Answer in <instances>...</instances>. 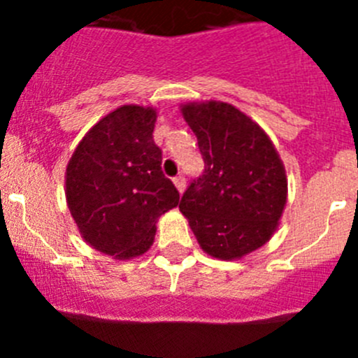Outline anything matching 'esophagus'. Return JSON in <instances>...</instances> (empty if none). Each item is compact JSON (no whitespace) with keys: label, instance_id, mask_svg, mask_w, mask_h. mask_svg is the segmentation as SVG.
I'll use <instances>...</instances> for the list:
<instances>
[{"label":"esophagus","instance_id":"34e87169","mask_svg":"<svg viewBox=\"0 0 358 358\" xmlns=\"http://www.w3.org/2000/svg\"><path fill=\"white\" fill-rule=\"evenodd\" d=\"M173 185H176V188L179 189V194H182L186 188V179L182 176H177L176 179H173Z\"/></svg>","mask_w":358,"mask_h":358}]
</instances>
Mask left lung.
<instances>
[{"instance_id":"obj_1","label":"left lung","mask_w":358,"mask_h":358,"mask_svg":"<svg viewBox=\"0 0 358 358\" xmlns=\"http://www.w3.org/2000/svg\"><path fill=\"white\" fill-rule=\"evenodd\" d=\"M197 136L204 172L182 194L202 251L236 260L271 240L287 204L285 166L264 129L226 102L181 107Z\"/></svg>"}]
</instances>
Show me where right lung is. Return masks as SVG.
Segmentation results:
<instances>
[{
    "instance_id": "1",
    "label": "right lung",
    "mask_w": 358,
    "mask_h": 358,
    "mask_svg": "<svg viewBox=\"0 0 358 358\" xmlns=\"http://www.w3.org/2000/svg\"><path fill=\"white\" fill-rule=\"evenodd\" d=\"M156 118L152 107H118L82 138L66 169V201L82 238L118 260L147 252L157 218L179 204L152 138Z\"/></svg>"
}]
</instances>
